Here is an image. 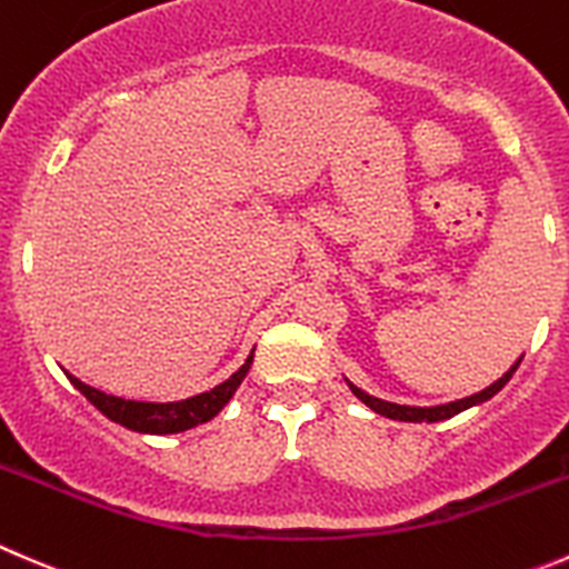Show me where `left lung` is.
Wrapping results in <instances>:
<instances>
[{"instance_id": "obj_1", "label": "left lung", "mask_w": 569, "mask_h": 569, "mask_svg": "<svg viewBox=\"0 0 569 569\" xmlns=\"http://www.w3.org/2000/svg\"><path fill=\"white\" fill-rule=\"evenodd\" d=\"M520 361H522V356L511 363L509 372H503V378H498L492 386H487L483 391H476V395H470V397H461V400L445 402V406H425V408L422 406H400V402L380 400V397H372V395H367L363 389H358V386L350 383L347 378L345 380H347V386H350L352 395H356L363 406L372 408L375 413H380V417L400 419V422H442V419L456 417V413L467 411V408H472V406H481V402H487L489 397L498 395V391L509 383V378L515 375V369L520 367Z\"/></svg>"}]
</instances>
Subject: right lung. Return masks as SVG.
<instances>
[{"instance_id":"1","label":"right lung","mask_w":569,"mask_h":569,"mask_svg":"<svg viewBox=\"0 0 569 569\" xmlns=\"http://www.w3.org/2000/svg\"><path fill=\"white\" fill-rule=\"evenodd\" d=\"M252 352L228 380L213 386L211 391H202V395L186 397V400H178V402L124 400V397L104 395V391L82 383L80 378H74V375L69 372H66V378H69L71 383H74V389H80L82 395H86L88 400L104 413V417L113 419V422L124 425V428H130V431L136 433H156V437H167V433H183V431H191V428H197V425L211 422V419L228 406L230 397L236 395L241 380H244L247 372H250Z\"/></svg>"}]
</instances>
